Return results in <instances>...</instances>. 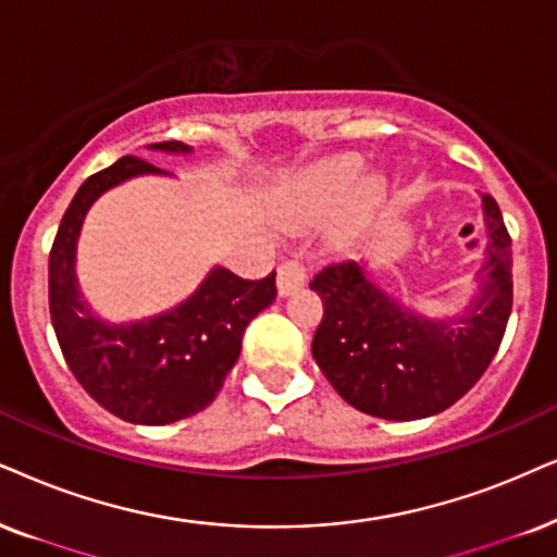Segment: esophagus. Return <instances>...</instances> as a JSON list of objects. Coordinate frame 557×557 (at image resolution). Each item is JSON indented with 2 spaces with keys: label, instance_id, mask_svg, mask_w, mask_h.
Instances as JSON below:
<instances>
[{
  "label": "esophagus",
  "instance_id": "34e87169",
  "mask_svg": "<svg viewBox=\"0 0 557 557\" xmlns=\"http://www.w3.org/2000/svg\"><path fill=\"white\" fill-rule=\"evenodd\" d=\"M308 280V267L300 259H285L277 270V290L280 295H290Z\"/></svg>",
  "mask_w": 557,
  "mask_h": 557
}]
</instances>
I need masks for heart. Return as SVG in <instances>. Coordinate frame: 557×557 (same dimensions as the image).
<instances>
[{
    "label": "heart",
    "instance_id": "heart-1",
    "mask_svg": "<svg viewBox=\"0 0 557 557\" xmlns=\"http://www.w3.org/2000/svg\"><path fill=\"white\" fill-rule=\"evenodd\" d=\"M362 174V161L360 157H336L323 161V164L313 166L306 174V193L311 197L315 208H331L336 202H342L344 197L351 193V187L357 185ZM383 197V182L377 177L364 180L360 189L355 195V208L357 213H368L380 202Z\"/></svg>",
    "mask_w": 557,
    "mask_h": 557
}]
</instances>
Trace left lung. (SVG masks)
<instances>
[{"mask_svg":"<svg viewBox=\"0 0 557 557\" xmlns=\"http://www.w3.org/2000/svg\"><path fill=\"white\" fill-rule=\"evenodd\" d=\"M488 259L468 313L426 321L404 311L355 262H331L311 280L323 319L311 351L334 391L377 419L434 417L462 398L488 368L511 313V236L483 195Z\"/></svg>","mask_w":557,"mask_h":557,"instance_id":"8db88e82","label":"left lung"}]
</instances>
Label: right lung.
<instances>
[{
    "instance_id": "add662e5",
    "label": "right lung",
    "mask_w": 557,
    "mask_h": 557,
    "mask_svg": "<svg viewBox=\"0 0 557 557\" xmlns=\"http://www.w3.org/2000/svg\"><path fill=\"white\" fill-rule=\"evenodd\" d=\"M159 151H189L180 140L153 144ZM161 169L123 157L84 180L61 218L48 257V306L55 339L79 385L110 413L131 424L161 426L213 404L242 351L244 331L277 298L274 272L244 280L218 267L193 298L157 319L131 326L97 321L79 300L74 249L84 213L117 182Z\"/></svg>"
}]
</instances>
